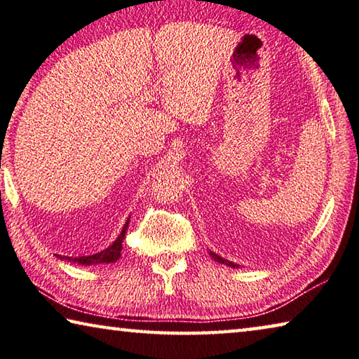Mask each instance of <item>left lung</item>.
Returning a JSON list of instances; mask_svg holds the SVG:
<instances>
[{
	"instance_id": "1",
	"label": "left lung",
	"mask_w": 359,
	"mask_h": 359,
	"mask_svg": "<svg viewBox=\"0 0 359 359\" xmlns=\"http://www.w3.org/2000/svg\"><path fill=\"white\" fill-rule=\"evenodd\" d=\"M210 255H211V257H213L215 261H218L219 264H226V266H229V267H238L237 264H233V262H231V261H227V259H224V257H221V256H218L216 255V252H213V251H210Z\"/></svg>"
}]
</instances>
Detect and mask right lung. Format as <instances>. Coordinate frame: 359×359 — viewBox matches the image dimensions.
I'll return each mask as SVG.
<instances>
[{"instance_id": "add662e5", "label": "right lung", "mask_w": 359, "mask_h": 359, "mask_svg": "<svg viewBox=\"0 0 359 359\" xmlns=\"http://www.w3.org/2000/svg\"><path fill=\"white\" fill-rule=\"evenodd\" d=\"M128 222H130V218L127 219V222L122 227V232L119 233V237L116 238V242L111 243L107 250L97 252V255H90V256H81V257H68V256H58L60 259L65 261H73V262H78L81 266H98V264H111V262H116L117 259L121 257V252H122V242H124V237H126V232L128 229Z\"/></svg>"}]
</instances>
